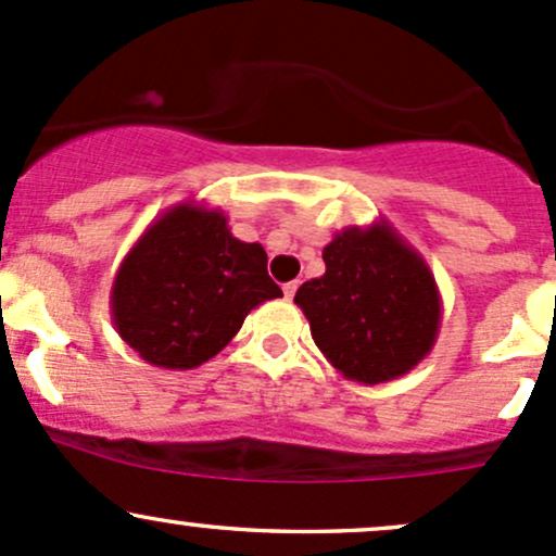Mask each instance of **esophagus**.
<instances>
[{"label":"esophagus","mask_w":556,"mask_h":556,"mask_svg":"<svg viewBox=\"0 0 556 556\" xmlns=\"http://www.w3.org/2000/svg\"><path fill=\"white\" fill-rule=\"evenodd\" d=\"M296 289H300V280H289V283H283V296H286V300H294Z\"/></svg>","instance_id":"34e87169"}]
</instances>
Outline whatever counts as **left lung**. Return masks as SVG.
<instances>
[{
	"label": "left lung",
	"mask_w": 556,
	"mask_h": 556,
	"mask_svg": "<svg viewBox=\"0 0 556 556\" xmlns=\"http://www.w3.org/2000/svg\"><path fill=\"white\" fill-rule=\"evenodd\" d=\"M324 262V276L302 283L294 302L326 361L361 384H384L419 366L443 318L424 256L381 217L337 232Z\"/></svg>",
	"instance_id": "8db88e82"
}]
</instances>
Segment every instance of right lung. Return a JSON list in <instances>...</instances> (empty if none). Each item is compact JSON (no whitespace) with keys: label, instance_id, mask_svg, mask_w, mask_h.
<instances>
[{"label":"right lung","instance_id":"right-lung-1","mask_svg":"<svg viewBox=\"0 0 556 556\" xmlns=\"http://www.w3.org/2000/svg\"><path fill=\"white\" fill-rule=\"evenodd\" d=\"M278 296L262 243L238 241L219 208L185 201L153 219L122 260L111 315L142 361L188 371L217 355L254 307Z\"/></svg>","mask_w":556,"mask_h":556}]
</instances>
